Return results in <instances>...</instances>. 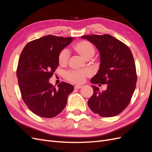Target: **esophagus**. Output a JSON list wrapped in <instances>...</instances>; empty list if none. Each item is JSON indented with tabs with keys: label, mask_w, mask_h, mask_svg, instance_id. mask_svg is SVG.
I'll list each match as a JSON object with an SVG mask.
<instances>
[{
	"label": "esophagus",
	"mask_w": 152,
	"mask_h": 152,
	"mask_svg": "<svg viewBox=\"0 0 152 152\" xmlns=\"http://www.w3.org/2000/svg\"><path fill=\"white\" fill-rule=\"evenodd\" d=\"M82 87V86H80V85H76V86H75L74 88H75V89H80Z\"/></svg>",
	"instance_id": "obj_1"
}]
</instances>
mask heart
<instances>
[{"mask_svg": "<svg viewBox=\"0 0 152 152\" xmlns=\"http://www.w3.org/2000/svg\"><path fill=\"white\" fill-rule=\"evenodd\" d=\"M73 49L79 53L82 57L86 59L91 58L95 54V48L94 45L89 41L82 40L76 43ZM70 53L67 49H63L58 54V62L61 65H65L68 63ZM92 72L89 69H84L80 70H73L68 72L66 73V77L68 80L75 83H82L85 80V78L90 76Z\"/></svg>", "mask_w": 152, "mask_h": 152, "instance_id": "1", "label": "heart"}]
</instances>
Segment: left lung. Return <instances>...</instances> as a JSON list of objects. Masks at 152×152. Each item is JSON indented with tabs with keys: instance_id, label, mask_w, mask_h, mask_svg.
Here are the masks:
<instances>
[{
	"instance_id": "8db88e82",
	"label": "left lung",
	"mask_w": 152,
	"mask_h": 152,
	"mask_svg": "<svg viewBox=\"0 0 152 152\" xmlns=\"http://www.w3.org/2000/svg\"><path fill=\"white\" fill-rule=\"evenodd\" d=\"M81 38L94 44L100 54L99 69L91 82L107 84V89L102 92L92 85L94 93L88 101L89 107L103 117L116 116L127 107L136 88V70L131 50L108 34Z\"/></svg>"
}]
</instances>
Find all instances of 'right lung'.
Listing matches in <instances>:
<instances>
[{
  "instance_id": "right-lung-1",
  "label": "right lung",
  "mask_w": 152,
  "mask_h": 152,
  "mask_svg": "<svg viewBox=\"0 0 152 152\" xmlns=\"http://www.w3.org/2000/svg\"><path fill=\"white\" fill-rule=\"evenodd\" d=\"M73 37L46 35L31 41L23 49L18 61L17 77L23 100L37 115L52 118L61 113L73 86L61 82L58 88L49 83L58 68V54Z\"/></svg>"
}]
</instances>
